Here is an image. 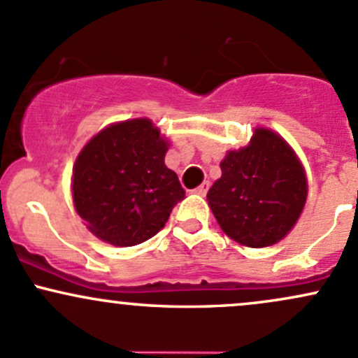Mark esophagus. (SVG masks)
Segmentation results:
<instances>
[{"mask_svg":"<svg viewBox=\"0 0 358 358\" xmlns=\"http://www.w3.org/2000/svg\"><path fill=\"white\" fill-rule=\"evenodd\" d=\"M207 190H209V182H203L202 183V185H200V187H197V188H195V194H197V195H202V197H203V195H206L207 194Z\"/></svg>","mask_w":358,"mask_h":358,"instance_id":"1","label":"esophagus"}]
</instances>
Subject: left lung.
Here are the masks:
<instances>
[{
  "mask_svg": "<svg viewBox=\"0 0 358 358\" xmlns=\"http://www.w3.org/2000/svg\"><path fill=\"white\" fill-rule=\"evenodd\" d=\"M221 171L207 200L224 233L250 248L285 238L308 197L304 168L292 148L258 127L248 146L227 152Z\"/></svg>",
  "mask_w": 358,
  "mask_h": 358,
  "instance_id": "1",
  "label": "left lung"
}]
</instances>
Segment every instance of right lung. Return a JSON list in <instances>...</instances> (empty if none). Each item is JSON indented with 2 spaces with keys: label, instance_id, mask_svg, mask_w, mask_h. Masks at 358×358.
<instances>
[{
  "label": "right lung",
  "instance_id": "obj_1",
  "mask_svg": "<svg viewBox=\"0 0 358 358\" xmlns=\"http://www.w3.org/2000/svg\"><path fill=\"white\" fill-rule=\"evenodd\" d=\"M168 143L149 119L108 125L73 168V200L86 227L113 246H136L158 234L185 199L164 164Z\"/></svg>",
  "mask_w": 358,
  "mask_h": 358
}]
</instances>
